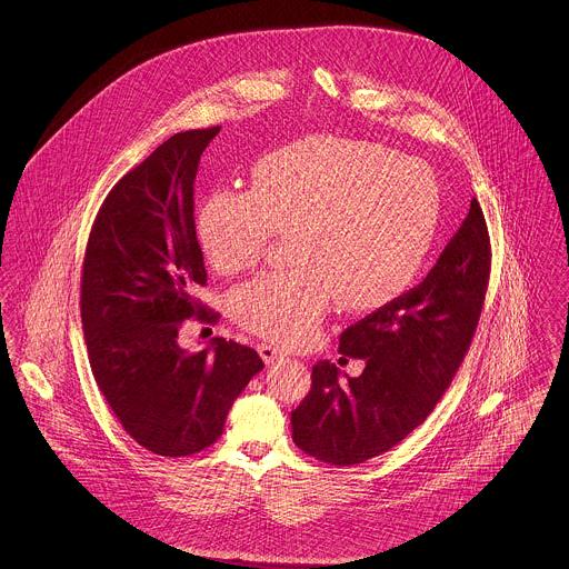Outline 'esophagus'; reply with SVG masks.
I'll list each match as a JSON object with an SVG mask.
<instances>
[{"label": "esophagus", "mask_w": 569, "mask_h": 569, "mask_svg": "<svg viewBox=\"0 0 569 569\" xmlns=\"http://www.w3.org/2000/svg\"><path fill=\"white\" fill-rule=\"evenodd\" d=\"M258 352H260L262 360H264L267 365H272V362H277V360L283 358V352H281L279 348L271 346V343H260V346H258Z\"/></svg>", "instance_id": "34e87169"}]
</instances>
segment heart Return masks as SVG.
Masks as SVG:
<instances>
[{
	"mask_svg": "<svg viewBox=\"0 0 569 569\" xmlns=\"http://www.w3.org/2000/svg\"><path fill=\"white\" fill-rule=\"evenodd\" d=\"M439 226L431 168L350 138H307L253 166L251 190H216L196 213V239L219 274L253 269L277 234L288 271L232 295L239 325L281 346L307 343L339 300L369 311L425 264Z\"/></svg>",
	"mask_w": 569,
	"mask_h": 569,
	"instance_id": "b5f03b06",
	"label": "heart"
}]
</instances>
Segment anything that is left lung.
Wrapping results in <instances>:
<instances>
[{"mask_svg": "<svg viewBox=\"0 0 569 569\" xmlns=\"http://www.w3.org/2000/svg\"><path fill=\"white\" fill-rule=\"evenodd\" d=\"M490 239L478 200L433 269L406 295L346 328L339 353L362 358L358 378L320 360L292 411L298 448L350 467L388 452L420 427L459 371L482 313Z\"/></svg>", "mask_w": 569, "mask_h": 569, "instance_id": "1", "label": "left lung"}]
</instances>
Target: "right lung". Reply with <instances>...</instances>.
I'll use <instances>...</instances> for the list:
<instances>
[{
	"instance_id": "1",
	"label": "right lung",
	"mask_w": 569,
	"mask_h": 569,
	"mask_svg": "<svg viewBox=\"0 0 569 569\" xmlns=\"http://www.w3.org/2000/svg\"><path fill=\"white\" fill-rule=\"evenodd\" d=\"M219 126L170 136L102 202L84 249L81 320L89 365L112 413L142 448L190 457L223 433L234 399L264 362L216 337L177 343L183 320H216L193 226V181Z\"/></svg>"
}]
</instances>
